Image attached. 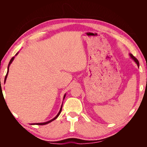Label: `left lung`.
<instances>
[{
    "mask_svg": "<svg viewBox=\"0 0 147 147\" xmlns=\"http://www.w3.org/2000/svg\"><path fill=\"white\" fill-rule=\"evenodd\" d=\"M129 56H130V57H131V58L135 61V63L137 64V66L139 67V61H138V60L137 59L136 57H135L134 56H133V55L131 54V53H129Z\"/></svg>",
    "mask_w": 147,
    "mask_h": 147,
    "instance_id": "obj_1",
    "label": "left lung"
}]
</instances>
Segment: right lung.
<instances>
[{"label": "right lung", "instance_id": "1", "mask_svg": "<svg viewBox=\"0 0 147 147\" xmlns=\"http://www.w3.org/2000/svg\"><path fill=\"white\" fill-rule=\"evenodd\" d=\"M19 53V52H18L15 55V56H16V55H18V54ZM14 59H15V56L14 57H13L12 58L10 59V62H9V64H8V68H7V74H6V75H5V80H4V82L5 83V82H6V80H7V76H8V72H9V67H10V64L12 63V62L13 61V60H14ZM65 95H66V94H64V97H63V100L64 99V98H65ZM62 107H63V104H62V105H61V109H60V110H59V112H58V113H57V115H56V116L54 118H53L52 119H51V120H50V121H47V122H45V123H32V124H30L31 125H35V124H36V125H45V124H48V123H51V121H54L55 119H56L57 117H59V115H60V113H61V110H62Z\"/></svg>", "mask_w": 147, "mask_h": 147}]
</instances>
